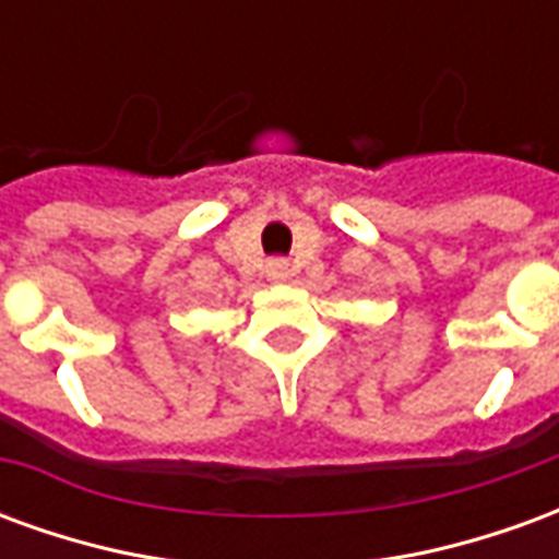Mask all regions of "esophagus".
<instances>
[{
    "label": "esophagus",
    "mask_w": 559,
    "mask_h": 559,
    "mask_svg": "<svg viewBox=\"0 0 559 559\" xmlns=\"http://www.w3.org/2000/svg\"><path fill=\"white\" fill-rule=\"evenodd\" d=\"M269 275H272V278H281V275H284V266H281V263H275V266H272V272H269Z\"/></svg>",
    "instance_id": "esophagus-1"
}]
</instances>
